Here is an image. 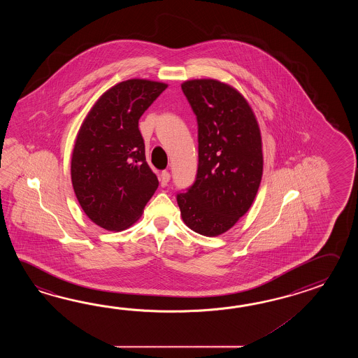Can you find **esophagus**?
<instances>
[{"instance_id": "obj_1", "label": "esophagus", "mask_w": 358, "mask_h": 358, "mask_svg": "<svg viewBox=\"0 0 358 358\" xmlns=\"http://www.w3.org/2000/svg\"><path fill=\"white\" fill-rule=\"evenodd\" d=\"M169 180H170V174H169L168 171H162L160 174L161 187H166Z\"/></svg>"}]
</instances>
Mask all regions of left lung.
I'll return each instance as SVG.
<instances>
[{
	"label": "left lung",
	"instance_id": "obj_1",
	"mask_svg": "<svg viewBox=\"0 0 358 358\" xmlns=\"http://www.w3.org/2000/svg\"><path fill=\"white\" fill-rule=\"evenodd\" d=\"M198 124L196 182L176 201L182 221L206 236H220L251 207L262 178L259 124L239 92L215 79L182 84Z\"/></svg>",
	"mask_w": 358,
	"mask_h": 358
}]
</instances>
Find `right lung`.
Instances as JSON below:
<instances>
[{
  "label": "right lung",
  "instance_id": "right-lung-1",
  "mask_svg": "<svg viewBox=\"0 0 358 358\" xmlns=\"http://www.w3.org/2000/svg\"><path fill=\"white\" fill-rule=\"evenodd\" d=\"M166 88L145 79L125 80L105 92L84 119L71 156V182L79 205L101 228H129L159 187L138 120Z\"/></svg>",
  "mask_w": 358,
  "mask_h": 358
}]
</instances>
